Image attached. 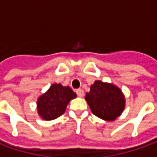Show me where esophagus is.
Segmentation results:
<instances>
[{
    "label": "esophagus",
    "mask_w": 157,
    "mask_h": 157,
    "mask_svg": "<svg viewBox=\"0 0 157 157\" xmlns=\"http://www.w3.org/2000/svg\"><path fill=\"white\" fill-rule=\"evenodd\" d=\"M76 94L78 97H83L84 96V91L82 89H78V90H76Z\"/></svg>",
    "instance_id": "1"
}]
</instances>
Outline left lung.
<instances>
[{
	"label": "left lung",
	"mask_w": 157,
	"mask_h": 157,
	"mask_svg": "<svg viewBox=\"0 0 157 157\" xmlns=\"http://www.w3.org/2000/svg\"><path fill=\"white\" fill-rule=\"evenodd\" d=\"M86 94V100L91 111L104 121L116 120L125 107V98L121 90L113 84L96 80Z\"/></svg>",
	"instance_id": "1"
}]
</instances>
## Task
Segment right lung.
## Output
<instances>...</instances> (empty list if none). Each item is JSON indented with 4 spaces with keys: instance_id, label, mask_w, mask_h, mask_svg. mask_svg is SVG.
I'll use <instances>...</instances> for the list:
<instances>
[{
    "instance_id": "obj_1",
    "label": "right lung",
    "mask_w": 157,
    "mask_h": 157,
    "mask_svg": "<svg viewBox=\"0 0 157 157\" xmlns=\"http://www.w3.org/2000/svg\"><path fill=\"white\" fill-rule=\"evenodd\" d=\"M76 97V94L69 86L53 84L37 100L38 114L45 121L54 120L63 114L70 101Z\"/></svg>"
}]
</instances>
